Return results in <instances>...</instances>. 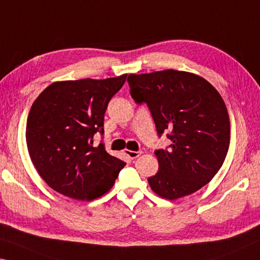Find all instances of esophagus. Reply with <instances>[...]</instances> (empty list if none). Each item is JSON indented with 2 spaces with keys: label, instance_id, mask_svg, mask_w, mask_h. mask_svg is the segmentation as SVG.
Wrapping results in <instances>:
<instances>
[{
  "label": "esophagus",
  "instance_id": "34e87169",
  "mask_svg": "<svg viewBox=\"0 0 260 260\" xmlns=\"http://www.w3.org/2000/svg\"><path fill=\"white\" fill-rule=\"evenodd\" d=\"M125 154L128 156V157L131 158V159H134V158H137V157H139L140 155L142 154V151H133V150H125Z\"/></svg>",
  "mask_w": 260,
  "mask_h": 260
}]
</instances>
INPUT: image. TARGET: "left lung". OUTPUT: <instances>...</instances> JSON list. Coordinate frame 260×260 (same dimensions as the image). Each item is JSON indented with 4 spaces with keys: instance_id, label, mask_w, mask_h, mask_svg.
Listing matches in <instances>:
<instances>
[{
    "instance_id": "left-lung-1",
    "label": "left lung",
    "mask_w": 260,
    "mask_h": 260,
    "mask_svg": "<svg viewBox=\"0 0 260 260\" xmlns=\"http://www.w3.org/2000/svg\"><path fill=\"white\" fill-rule=\"evenodd\" d=\"M137 104H147L158 137L171 145L156 149L158 171L148 178L152 191L168 200L192 194L217 174L228 152L230 121L217 90L194 74L174 71L131 74Z\"/></svg>"
}]
</instances>
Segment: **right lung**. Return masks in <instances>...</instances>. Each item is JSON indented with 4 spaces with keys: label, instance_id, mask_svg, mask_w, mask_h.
<instances>
[{
    "label": "right lung",
    "instance_id": "1",
    "mask_svg": "<svg viewBox=\"0 0 260 260\" xmlns=\"http://www.w3.org/2000/svg\"><path fill=\"white\" fill-rule=\"evenodd\" d=\"M127 75L55 82L32 104L26 122L28 154L49 187L76 200H93L113 186L125 162L94 146L104 134L109 102Z\"/></svg>",
    "mask_w": 260,
    "mask_h": 260
}]
</instances>
